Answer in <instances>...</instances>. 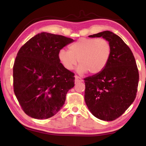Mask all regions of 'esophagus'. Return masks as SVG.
Instances as JSON below:
<instances>
[{"label": "esophagus", "instance_id": "obj_1", "mask_svg": "<svg viewBox=\"0 0 146 146\" xmlns=\"http://www.w3.org/2000/svg\"><path fill=\"white\" fill-rule=\"evenodd\" d=\"M75 82L77 83V82H82V79L81 78V77L80 76H78L77 75H75Z\"/></svg>", "mask_w": 146, "mask_h": 146}]
</instances>
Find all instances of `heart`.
<instances>
[{
	"label": "heart",
	"mask_w": 146,
	"mask_h": 146,
	"mask_svg": "<svg viewBox=\"0 0 146 146\" xmlns=\"http://www.w3.org/2000/svg\"><path fill=\"white\" fill-rule=\"evenodd\" d=\"M111 55V46L106 39L81 38L69 46V51L60 49L58 58L68 70H72L78 61V73L95 75L106 67Z\"/></svg>",
	"instance_id": "obj_1"
}]
</instances>
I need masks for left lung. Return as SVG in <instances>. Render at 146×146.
Masks as SVG:
<instances>
[{
    "instance_id": "1",
    "label": "left lung",
    "mask_w": 146,
    "mask_h": 146,
    "mask_svg": "<svg viewBox=\"0 0 146 146\" xmlns=\"http://www.w3.org/2000/svg\"><path fill=\"white\" fill-rule=\"evenodd\" d=\"M110 42L111 55L103 71L84 78V99L98 119L112 121L120 117L134 102L139 74L131 50L120 36L110 31L90 35Z\"/></svg>"
}]
</instances>
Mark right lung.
Listing matches in <instances>:
<instances>
[{
	"instance_id": "add662e5",
	"label": "right lung",
	"mask_w": 146,
	"mask_h": 146,
	"mask_svg": "<svg viewBox=\"0 0 146 146\" xmlns=\"http://www.w3.org/2000/svg\"><path fill=\"white\" fill-rule=\"evenodd\" d=\"M73 39L42 32L19 49L13 65L14 93L26 115L46 119L60 111L75 86L73 72L60 62L58 52Z\"/></svg>"
}]
</instances>
